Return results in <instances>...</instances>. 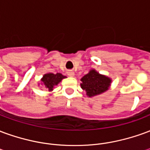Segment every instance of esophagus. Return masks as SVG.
<instances>
[{
    "instance_id": "obj_1",
    "label": "esophagus",
    "mask_w": 150,
    "mask_h": 150,
    "mask_svg": "<svg viewBox=\"0 0 150 150\" xmlns=\"http://www.w3.org/2000/svg\"><path fill=\"white\" fill-rule=\"evenodd\" d=\"M67 75H68L70 77H73V76L75 75V73H74V71H67Z\"/></svg>"
}]
</instances>
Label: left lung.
I'll return each instance as SVG.
<instances>
[{"instance_id":"obj_1","label":"left lung","mask_w":150,"mask_h":150,"mask_svg":"<svg viewBox=\"0 0 150 150\" xmlns=\"http://www.w3.org/2000/svg\"><path fill=\"white\" fill-rule=\"evenodd\" d=\"M81 88L86 91L89 97L106 91L111 83L110 79L99 74L95 70H91L85 75L81 79Z\"/></svg>"}]
</instances>
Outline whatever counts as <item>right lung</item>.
<instances>
[{
  "label": "right lung",
  "instance_id": "add662e5",
  "mask_svg": "<svg viewBox=\"0 0 150 150\" xmlns=\"http://www.w3.org/2000/svg\"><path fill=\"white\" fill-rule=\"evenodd\" d=\"M64 78H66V76L62 75L60 73H57V74L49 73L44 75L43 78L42 79V81L43 84L45 85L46 88H48L49 91H52L53 88Z\"/></svg>",
  "mask_w": 150,
  "mask_h": 150
}]
</instances>
